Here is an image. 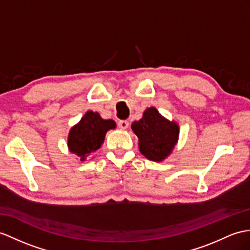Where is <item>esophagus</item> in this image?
I'll return each mask as SVG.
<instances>
[{
  "instance_id": "esophagus-1",
  "label": "esophagus",
  "mask_w": 250,
  "mask_h": 250,
  "mask_svg": "<svg viewBox=\"0 0 250 250\" xmlns=\"http://www.w3.org/2000/svg\"><path fill=\"white\" fill-rule=\"evenodd\" d=\"M128 125H129L128 121L122 120V121L118 122V126H119V128H121V129H126L127 127H128Z\"/></svg>"
}]
</instances>
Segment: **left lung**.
Here are the masks:
<instances>
[{
	"label": "left lung",
	"instance_id": "obj_1",
	"mask_svg": "<svg viewBox=\"0 0 250 250\" xmlns=\"http://www.w3.org/2000/svg\"><path fill=\"white\" fill-rule=\"evenodd\" d=\"M139 138V149L151 161H162L172 153L179 137V126L163 118L155 107L147 108L141 120L131 124Z\"/></svg>",
	"mask_w": 250,
	"mask_h": 250
}]
</instances>
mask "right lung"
<instances>
[{
  "label": "right lung",
  "mask_w": 250,
  "mask_h": 250,
  "mask_svg": "<svg viewBox=\"0 0 250 250\" xmlns=\"http://www.w3.org/2000/svg\"><path fill=\"white\" fill-rule=\"evenodd\" d=\"M113 128H115L113 120H104L97 112L87 111L69 132V149L81 158V161H84L101 147L106 132Z\"/></svg>",
  "instance_id": "obj_1"
}]
</instances>
